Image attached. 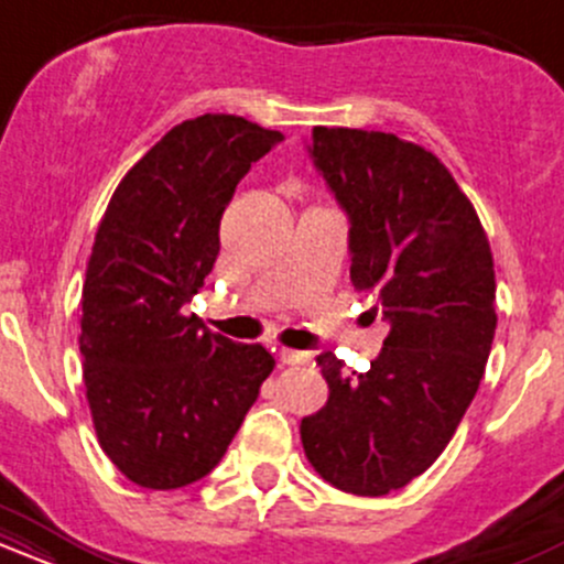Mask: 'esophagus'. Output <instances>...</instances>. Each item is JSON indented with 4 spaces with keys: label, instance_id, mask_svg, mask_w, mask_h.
I'll return each instance as SVG.
<instances>
[{
    "label": "esophagus",
    "instance_id": "obj_1",
    "mask_svg": "<svg viewBox=\"0 0 564 564\" xmlns=\"http://www.w3.org/2000/svg\"><path fill=\"white\" fill-rule=\"evenodd\" d=\"M278 358H281V364H286V366H302V364H310V358H313V355L302 352V349L283 347L281 352H278Z\"/></svg>",
    "mask_w": 564,
    "mask_h": 564
}]
</instances>
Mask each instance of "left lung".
Segmentation results:
<instances>
[{
    "instance_id": "1",
    "label": "left lung",
    "mask_w": 564,
    "mask_h": 564,
    "mask_svg": "<svg viewBox=\"0 0 564 564\" xmlns=\"http://www.w3.org/2000/svg\"><path fill=\"white\" fill-rule=\"evenodd\" d=\"M315 166L349 215V278L392 323L366 373L315 358L328 400L304 416V456L326 482L387 496L451 443L496 334L494 251L471 200L426 148L387 132L313 129Z\"/></svg>"
}]
</instances>
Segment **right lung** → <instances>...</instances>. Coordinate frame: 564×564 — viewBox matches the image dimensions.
I'll return each mask as SVG.
<instances>
[{
    "label": "right lung",
    "mask_w": 564,
    "mask_h": 564,
    "mask_svg": "<svg viewBox=\"0 0 564 564\" xmlns=\"http://www.w3.org/2000/svg\"><path fill=\"white\" fill-rule=\"evenodd\" d=\"M283 134L243 116L172 127L113 191L82 289L84 394L113 467L174 490L217 467L275 360L212 334L183 304L219 254L236 185Z\"/></svg>",
    "instance_id": "obj_1"
}]
</instances>
